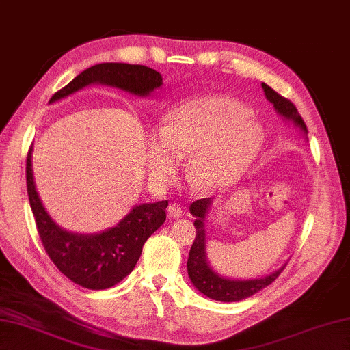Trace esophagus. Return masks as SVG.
<instances>
[{"label":"esophagus","instance_id":"1","mask_svg":"<svg viewBox=\"0 0 350 350\" xmlns=\"http://www.w3.org/2000/svg\"><path fill=\"white\" fill-rule=\"evenodd\" d=\"M167 215H169V217H172V219H180V217L183 216V208L180 204H176V202L170 204L167 208Z\"/></svg>","mask_w":350,"mask_h":350}]
</instances>
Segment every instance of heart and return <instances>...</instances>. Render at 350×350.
<instances>
[{"label": "heart", "mask_w": 350, "mask_h": 350, "mask_svg": "<svg viewBox=\"0 0 350 350\" xmlns=\"http://www.w3.org/2000/svg\"><path fill=\"white\" fill-rule=\"evenodd\" d=\"M263 128L245 103L228 96H207L178 105L164 126L143 134L149 176L167 184L189 158L187 180L198 190L215 192L239 178L259 154Z\"/></svg>", "instance_id": "1"}]
</instances>
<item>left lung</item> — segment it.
Listing matches in <instances>:
<instances>
[{
    "label": "left lung",
    "mask_w": 350,
    "mask_h": 350,
    "mask_svg": "<svg viewBox=\"0 0 350 350\" xmlns=\"http://www.w3.org/2000/svg\"><path fill=\"white\" fill-rule=\"evenodd\" d=\"M262 90L265 93L268 102L273 103L275 109L283 120L294 124L295 128L300 129L303 135H308V128L303 118L300 117L297 108L288 100V98L282 97L280 94L268 87L267 83H262ZM308 138V137H306ZM213 198H202L190 204V213H192L196 219L193 226L196 228V237L193 241V245L190 248L189 259H187V273L190 282L201 294L206 295L208 299L219 300V301H239L250 297L256 293H259L279 278V274L283 271L285 265H282L274 273L263 275V278L257 279H228L224 275L217 274L215 269L210 267L207 260V236H206V217L208 215V210L212 207Z\"/></svg>",
    "instance_id": "1"
}]
</instances>
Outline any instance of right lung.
Returning a JSON list of instances; mask_svg holds the SVG:
<instances>
[{
	"label": "right lung",
	"instance_id": "obj_1",
	"mask_svg": "<svg viewBox=\"0 0 350 350\" xmlns=\"http://www.w3.org/2000/svg\"><path fill=\"white\" fill-rule=\"evenodd\" d=\"M100 82L137 97H148L163 85L158 71L144 65L105 62L90 67L50 98V103ZM27 193L42 245L59 271L88 289H107L133 271L148 237L166 221L167 201L138 204L117 226L100 233H72L59 227L42 206L31 169V148L25 164Z\"/></svg>",
	"mask_w": 350,
	"mask_h": 350
}]
</instances>
